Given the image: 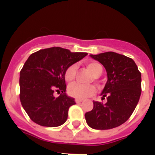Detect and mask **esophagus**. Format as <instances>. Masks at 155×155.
Masks as SVG:
<instances>
[{
	"label": "esophagus",
	"instance_id": "esophagus-1",
	"mask_svg": "<svg viewBox=\"0 0 155 155\" xmlns=\"http://www.w3.org/2000/svg\"><path fill=\"white\" fill-rule=\"evenodd\" d=\"M82 100H80V99H75V102L77 103V104H79V103H81L82 102Z\"/></svg>",
	"mask_w": 155,
	"mask_h": 155
}]
</instances>
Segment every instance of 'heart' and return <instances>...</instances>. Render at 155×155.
I'll return each mask as SVG.
<instances>
[{
	"mask_svg": "<svg viewBox=\"0 0 155 155\" xmlns=\"http://www.w3.org/2000/svg\"><path fill=\"white\" fill-rule=\"evenodd\" d=\"M87 67L90 71L94 74V77L101 76L103 73V66L99 62L95 61H91L87 63ZM76 71H77V66L76 64H71L69 65L64 73V78L67 83H72L75 79L76 76ZM95 92V87L94 85H84V84H71L70 87L68 88V93L72 97L83 100L85 98H88L93 95Z\"/></svg>",
	"mask_w": 155,
	"mask_h": 155,
	"instance_id": "b5f03b06",
	"label": "heart"
}]
</instances>
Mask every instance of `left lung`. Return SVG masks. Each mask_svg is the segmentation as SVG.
Instances as JSON below:
<instances>
[{"label":"left lung","mask_w":155,"mask_h":155,"mask_svg":"<svg viewBox=\"0 0 155 155\" xmlns=\"http://www.w3.org/2000/svg\"><path fill=\"white\" fill-rule=\"evenodd\" d=\"M104 65L107 82L101 93L106 103L93 101L94 107L84 114L86 123L94 130H110L129 120L141 94V73L130 57L109 51L91 54Z\"/></svg>","instance_id":"8db88e82"}]
</instances>
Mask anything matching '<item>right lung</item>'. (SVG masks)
<instances>
[{
	"instance_id": "add662e5",
	"label": "right lung",
	"mask_w": 155,
	"mask_h": 155,
	"mask_svg": "<svg viewBox=\"0 0 155 155\" xmlns=\"http://www.w3.org/2000/svg\"><path fill=\"white\" fill-rule=\"evenodd\" d=\"M85 55V52L51 47L29 56L20 73V100L33 122L57 127L66 121L69 108L75 102L65 94L64 71ZM55 92L60 97H54Z\"/></svg>"
}]
</instances>
